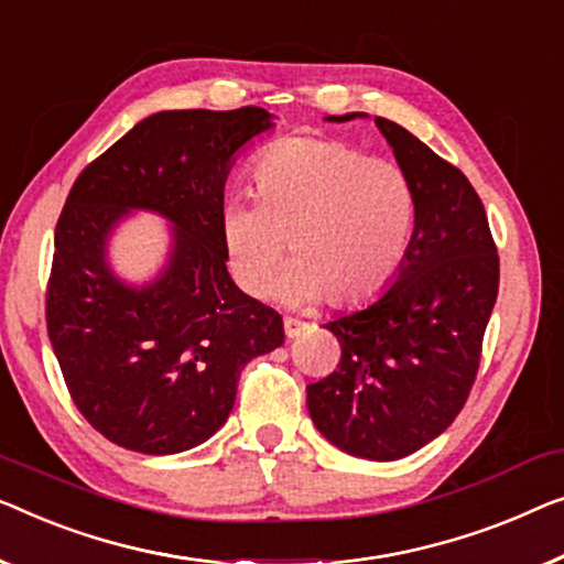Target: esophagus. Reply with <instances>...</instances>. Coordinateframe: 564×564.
Instances as JSON below:
<instances>
[{"label":"esophagus","instance_id":"obj_1","mask_svg":"<svg viewBox=\"0 0 564 564\" xmlns=\"http://www.w3.org/2000/svg\"><path fill=\"white\" fill-rule=\"evenodd\" d=\"M307 330V323L295 321V317H284V336L288 338H297Z\"/></svg>","mask_w":564,"mask_h":564}]
</instances>
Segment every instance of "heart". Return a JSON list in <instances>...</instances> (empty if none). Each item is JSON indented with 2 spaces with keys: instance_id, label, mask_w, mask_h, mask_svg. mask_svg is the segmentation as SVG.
<instances>
[{
  "instance_id": "obj_1",
  "label": "heart",
  "mask_w": 564,
  "mask_h": 564,
  "mask_svg": "<svg viewBox=\"0 0 564 564\" xmlns=\"http://www.w3.org/2000/svg\"><path fill=\"white\" fill-rule=\"evenodd\" d=\"M254 200L221 210L228 267L251 297L272 290L288 305H364L389 288L410 251L417 198L397 162L323 137H288L259 154Z\"/></svg>"
}]
</instances>
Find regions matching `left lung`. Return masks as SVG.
<instances>
[{"instance_id":"8db88e82","label":"left lung","mask_w":564,"mask_h":564,"mask_svg":"<svg viewBox=\"0 0 564 564\" xmlns=\"http://www.w3.org/2000/svg\"><path fill=\"white\" fill-rule=\"evenodd\" d=\"M373 121L414 187L412 243L379 297L323 325L340 343V364L310 383L307 412L338 451L399 460L443 435L470 394L499 295V257L468 177L397 121Z\"/></svg>"}]
</instances>
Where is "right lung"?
I'll return each instance as SVG.
<instances>
[{
  "mask_svg": "<svg viewBox=\"0 0 564 564\" xmlns=\"http://www.w3.org/2000/svg\"><path fill=\"white\" fill-rule=\"evenodd\" d=\"M274 113L158 111L78 175L55 226L47 336L78 412L113 445L173 455L206 443L234 410L251 358L284 343L280 313L226 269L224 185ZM137 209L165 217L169 254L150 281L110 264Z\"/></svg>",
  "mask_w": 564,
  "mask_h": 564,
  "instance_id": "obj_1",
  "label": "right lung"
}]
</instances>
